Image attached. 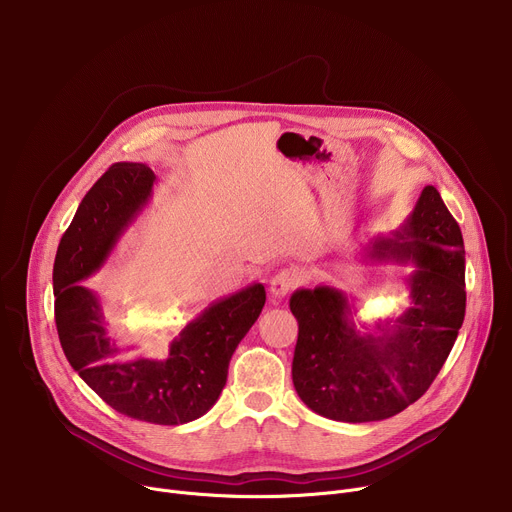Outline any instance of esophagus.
<instances>
[{"instance_id": "1", "label": "esophagus", "mask_w": 512, "mask_h": 512, "mask_svg": "<svg viewBox=\"0 0 512 512\" xmlns=\"http://www.w3.org/2000/svg\"><path fill=\"white\" fill-rule=\"evenodd\" d=\"M300 285V273L296 269H281L277 271L271 281H269V291L271 298H283L287 296L291 289H296Z\"/></svg>"}]
</instances>
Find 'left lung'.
<instances>
[{"label": "left lung", "mask_w": 512, "mask_h": 512, "mask_svg": "<svg viewBox=\"0 0 512 512\" xmlns=\"http://www.w3.org/2000/svg\"><path fill=\"white\" fill-rule=\"evenodd\" d=\"M362 259L413 267L401 314L362 318L354 298L332 285L289 298L298 320L294 387L314 413L346 423L381 421L415 403L444 367L466 314L462 231L433 186L397 231L364 247Z\"/></svg>", "instance_id": "1"}]
</instances>
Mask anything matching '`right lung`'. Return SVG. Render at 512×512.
I'll return each mask as SVG.
<instances>
[{"label": "right lung", "instance_id": "obj_1", "mask_svg": "<svg viewBox=\"0 0 512 512\" xmlns=\"http://www.w3.org/2000/svg\"><path fill=\"white\" fill-rule=\"evenodd\" d=\"M158 176L139 162L111 166L87 192L60 239L54 318L70 367L115 411L156 425L202 417L227 385L229 362L265 306L263 283L208 304L172 340L166 358H127L103 304L83 281L95 275L148 206Z\"/></svg>", "mask_w": 512, "mask_h": 512}]
</instances>
